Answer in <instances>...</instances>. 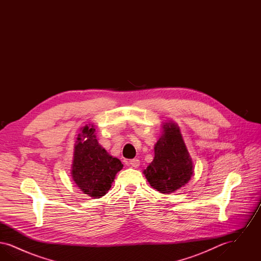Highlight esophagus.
Returning a JSON list of instances; mask_svg holds the SVG:
<instances>
[{"label":"esophagus","mask_w":261,"mask_h":261,"mask_svg":"<svg viewBox=\"0 0 261 261\" xmlns=\"http://www.w3.org/2000/svg\"><path fill=\"white\" fill-rule=\"evenodd\" d=\"M129 164H130L132 167L137 168V167L140 165V161H139L138 159H133V160H130V161H129Z\"/></svg>","instance_id":"34e87169"}]
</instances>
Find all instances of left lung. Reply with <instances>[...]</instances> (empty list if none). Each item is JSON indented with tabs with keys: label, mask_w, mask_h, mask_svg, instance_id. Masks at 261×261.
<instances>
[{
	"label": "left lung",
	"mask_w": 261,
	"mask_h": 261,
	"mask_svg": "<svg viewBox=\"0 0 261 261\" xmlns=\"http://www.w3.org/2000/svg\"><path fill=\"white\" fill-rule=\"evenodd\" d=\"M162 133L154 147V159L144 174L150 186L169 194L189 182L193 162L177 125H163Z\"/></svg>",
	"instance_id": "8db88e82"
}]
</instances>
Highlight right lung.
I'll list each match as a JSON object with an SVG mask.
<instances>
[{"label": "right lung", "mask_w": 261, "mask_h": 261, "mask_svg": "<svg viewBox=\"0 0 261 261\" xmlns=\"http://www.w3.org/2000/svg\"><path fill=\"white\" fill-rule=\"evenodd\" d=\"M95 128L85 126L74 147L71 175L76 185L92 198H100L111 189L123 164L110 155L96 139Z\"/></svg>", "instance_id": "right-lung-1"}]
</instances>
